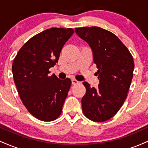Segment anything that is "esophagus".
Listing matches in <instances>:
<instances>
[{
    "mask_svg": "<svg viewBox=\"0 0 148 148\" xmlns=\"http://www.w3.org/2000/svg\"><path fill=\"white\" fill-rule=\"evenodd\" d=\"M79 81H76V79H72V84H73V85H75V84H79Z\"/></svg>",
    "mask_w": 148,
    "mask_h": 148,
    "instance_id": "esophagus-1",
    "label": "esophagus"
}]
</instances>
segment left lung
<instances>
[{"instance_id":"left-lung-1","label":"left lung","mask_w":148,"mask_h":148,"mask_svg":"<svg viewBox=\"0 0 148 148\" xmlns=\"http://www.w3.org/2000/svg\"><path fill=\"white\" fill-rule=\"evenodd\" d=\"M80 38L89 45L99 84L91 88L84 82L86 92L81 99L86 118L104 122L116 114L127 97L134 69L132 54L116 35L99 27L76 28Z\"/></svg>"}]
</instances>
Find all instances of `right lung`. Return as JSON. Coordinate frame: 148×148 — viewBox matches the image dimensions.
<instances>
[{
  "label": "right lung",
  "instance_id": "obj_1",
  "mask_svg": "<svg viewBox=\"0 0 148 148\" xmlns=\"http://www.w3.org/2000/svg\"><path fill=\"white\" fill-rule=\"evenodd\" d=\"M74 33L72 28H51L30 38L12 63L13 78L20 98L34 117L49 122L61 114L71 80L49 76L62 48Z\"/></svg>",
  "mask_w": 148,
  "mask_h": 148
}]
</instances>
